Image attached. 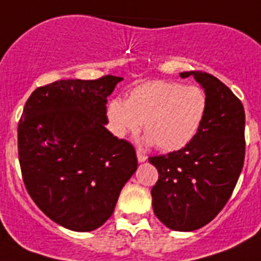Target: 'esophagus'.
Listing matches in <instances>:
<instances>
[{
  "label": "esophagus",
  "mask_w": 261,
  "mask_h": 261,
  "mask_svg": "<svg viewBox=\"0 0 261 261\" xmlns=\"http://www.w3.org/2000/svg\"><path fill=\"white\" fill-rule=\"evenodd\" d=\"M137 158H138V162H141V163L147 161V155L143 154L142 151H137Z\"/></svg>",
  "instance_id": "obj_1"
}]
</instances>
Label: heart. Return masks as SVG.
I'll list each match as a JSON object with an SVG mask.
<instances>
[{"label":"heart","instance_id":"obj_1","mask_svg":"<svg viewBox=\"0 0 261 261\" xmlns=\"http://www.w3.org/2000/svg\"><path fill=\"white\" fill-rule=\"evenodd\" d=\"M207 107L200 87L154 81L131 90L124 103L113 100L107 114L118 137L138 134L144 123V143L171 152L185 148L196 137Z\"/></svg>","mask_w":261,"mask_h":261}]
</instances>
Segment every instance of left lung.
I'll list each match as a JSON object with an SVG mask.
<instances>
[{
	"mask_svg": "<svg viewBox=\"0 0 261 261\" xmlns=\"http://www.w3.org/2000/svg\"><path fill=\"white\" fill-rule=\"evenodd\" d=\"M194 76L204 89L208 107L196 137L185 148L148 158L159 172L151 190L156 218L174 231H195L208 224L228 201L246 155V114L224 83L201 71Z\"/></svg>",
	"mask_w": 261,
	"mask_h": 261,
	"instance_id": "1",
	"label": "left lung"
}]
</instances>
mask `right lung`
<instances>
[{
	"instance_id": "right-lung-1",
	"label": "right lung",
	"mask_w": 261,
	"mask_h": 261,
	"mask_svg": "<svg viewBox=\"0 0 261 261\" xmlns=\"http://www.w3.org/2000/svg\"><path fill=\"white\" fill-rule=\"evenodd\" d=\"M120 81L106 75L38 87L19 119L26 190L46 216L71 231L99 228L138 168L133 144L106 128L107 97Z\"/></svg>"
}]
</instances>
